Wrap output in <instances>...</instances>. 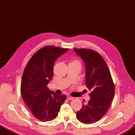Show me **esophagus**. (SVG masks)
Segmentation results:
<instances>
[{
	"instance_id": "obj_1",
	"label": "esophagus",
	"mask_w": 135,
	"mask_h": 135,
	"mask_svg": "<svg viewBox=\"0 0 135 135\" xmlns=\"http://www.w3.org/2000/svg\"><path fill=\"white\" fill-rule=\"evenodd\" d=\"M67 99L71 100L74 99V98L72 97H70V96H69V95H68V96H67Z\"/></svg>"
}]
</instances>
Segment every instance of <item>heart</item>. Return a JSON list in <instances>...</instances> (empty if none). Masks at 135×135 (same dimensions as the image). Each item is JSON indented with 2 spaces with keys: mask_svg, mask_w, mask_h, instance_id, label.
<instances>
[{
  "mask_svg": "<svg viewBox=\"0 0 135 135\" xmlns=\"http://www.w3.org/2000/svg\"><path fill=\"white\" fill-rule=\"evenodd\" d=\"M70 63H77V64H80L79 61H78L77 59H73L70 62Z\"/></svg>",
  "mask_w": 135,
  "mask_h": 135,
  "instance_id": "heart-1",
  "label": "heart"
}]
</instances>
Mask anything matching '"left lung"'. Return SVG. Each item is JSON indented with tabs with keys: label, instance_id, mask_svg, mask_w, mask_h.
<instances>
[{
	"label": "left lung",
	"instance_id": "left-lung-1",
	"mask_svg": "<svg viewBox=\"0 0 135 135\" xmlns=\"http://www.w3.org/2000/svg\"><path fill=\"white\" fill-rule=\"evenodd\" d=\"M85 65V85L92 92L91 99L76 113L77 119L90 124L99 120L108 110L114 95L115 86L106 62L94 50L74 49Z\"/></svg>",
	"mask_w": 135,
	"mask_h": 135
}]
</instances>
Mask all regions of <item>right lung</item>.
Here are the masks:
<instances>
[{"label": "right lung", "instance_id": "right-lung-1", "mask_svg": "<svg viewBox=\"0 0 135 135\" xmlns=\"http://www.w3.org/2000/svg\"><path fill=\"white\" fill-rule=\"evenodd\" d=\"M68 49L48 46L38 50L30 59L23 70L21 94L36 118L43 122L52 121L58 116L65 95H56L47 84L53 76L56 59Z\"/></svg>", "mask_w": 135, "mask_h": 135}]
</instances>
